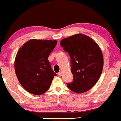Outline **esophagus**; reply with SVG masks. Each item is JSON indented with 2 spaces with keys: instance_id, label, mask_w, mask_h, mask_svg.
Returning <instances> with one entry per match:
<instances>
[{
  "instance_id": "esophagus-1",
  "label": "esophagus",
  "mask_w": 121,
  "mask_h": 121,
  "mask_svg": "<svg viewBox=\"0 0 121 121\" xmlns=\"http://www.w3.org/2000/svg\"><path fill=\"white\" fill-rule=\"evenodd\" d=\"M58 75L59 77H61L62 75V72H59L58 73Z\"/></svg>"
}]
</instances>
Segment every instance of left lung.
Wrapping results in <instances>:
<instances>
[{
	"label": "left lung",
	"instance_id": "left-lung-1",
	"mask_svg": "<svg viewBox=\"0 0 121 121\" xmlns=\"http://www.w3.org/2000/svg\"><path fill=\"white\" fill-rule=\"evenodd\" d=\"M60 46L70 57L73 80L67 84L68 87L78 94L90 90L99 80L103 69V55L99 46L83 34L62 39Z\"/></svg>",
	"mask_w": 121,
	"mask_h": 121
}]
</instances>
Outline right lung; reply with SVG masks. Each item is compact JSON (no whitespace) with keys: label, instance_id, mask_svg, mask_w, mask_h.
<instances>
[{"label":"right lung","instance_id":"1","mask_svg":"<svg viewBox=\"0 0 121 121\" xmlns=\"http://www.w3.org/2000/svg\"><path fill=\"white\" fill-rule=\"evenodd\" d=\"M57 43L56 40L33 39L19 49L15 60V70L20 83L30 93H44L57 75L48 60Z\"/></svg>","mask_w":121,"mask_h":121}]
</instances>
